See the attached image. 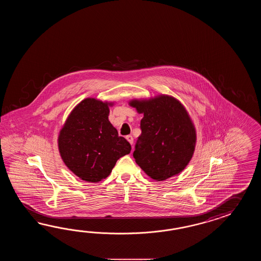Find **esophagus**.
I'll return each instance as SVG.
<instances>
[{
    "label": "esophagus",
    "instance_id": "obj_1",
    "mask_svg": "<svg viewBox=\"0 0 261 261\" xmlns=\"http://www.w3.org/2000/svg\"><path fill=\"white\" fill-rule=\"evenodd\" d=\"M126 139L128 140V143L133 145V137L132 135H128V136H126Z\"/></svg>",
    "mask_w": 261,
    "mask_h": 261
}]
</instances>
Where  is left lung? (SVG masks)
Wrapping results in <instances>:
<instances>
[{"instance_id": "1", "label": "left lung", "mask_w": 261, "mask_h": 261, "mask_svg": "<svg viewBox=\"0 0 261 261\" xmlns=\"http://www.w3.org/2000/svg\"><path fill=\"white\" fill-rule=\"evenodd\" d=\"M128 105L139 114L142 133L133 158L148 176L164 181L188 166L196 146V129L185 106L175 98L161 94L133 99Z\"/></svg>"}]
</instances>
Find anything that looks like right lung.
<instances>
[{"instance_id":"right-lung-1","label":"right lung","mask_w":261,"mask_h":261,"mask_svg":"<svg viewBox=\"0 0 261 261\" xmlns=\"http://www.w3.org/2000/svg\"><path fill=\"white\" fill-rule=\"evenodd\" d=\"M114 102L87 98L75 106L62 126L58 146L64 164L84 181L97 183L111 173L117 160L130 153L128 141L112 125Z\"/></svg>"}]
</instances>
